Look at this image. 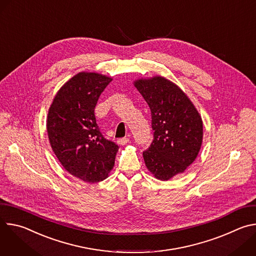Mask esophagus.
<instances>
[{"label": "esophagus", "mask_w": 256, "mask_h": 256, "mask_svg": "<svg viewBox=\"0 0 256 256\" xmlns=\"http://www.w3.org/2000/svg\"><path fill=\"white\" fill-rule=\"evenodd\" d=\"M130 142V138H118V144L124 146V144H126L128 142Z\"/></svg>", "instance_id": "34e87169"}]
</instances>
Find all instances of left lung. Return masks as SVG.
<instances>
[{
    "label": "left lung",
    "instance_id": "left-lung-1",
    "mask_svg": "<svg viewBox=\"0 0 256 256\" xmlns=\"http://www.w3.org/2000/svg\"><path fill=\"white\" fill-rule=\"evenodd\" d=\"M134 83L152 114L154 140L142 152L144 164L157 179L169 180L184 172L198 157L202 118L186 94L166 78H142Z\"/></svg>",
    "mask_w": 256,
    "mask_h": 256
}]
</instances>
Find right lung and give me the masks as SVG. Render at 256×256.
Listing matches in <instances>:
<instances>
[{
    "instance_id": "1",
    "label": "right lung",
    "mask_w": 256,
    "mask_h": 256,
    "mask_svg": "<svg viewBox=\"0 0 256 256\" xmlns=\"http://www.w3.org/2000/svg\"><path fill=\"white\" fill-rule=\"evenodd\" d=\"M112 78L81 72L58 91L48 109L46 130L62 167L89 184L108 177L118 146L101 134L94 114L98 98Z\"/></svg>"
}]
</instances>
